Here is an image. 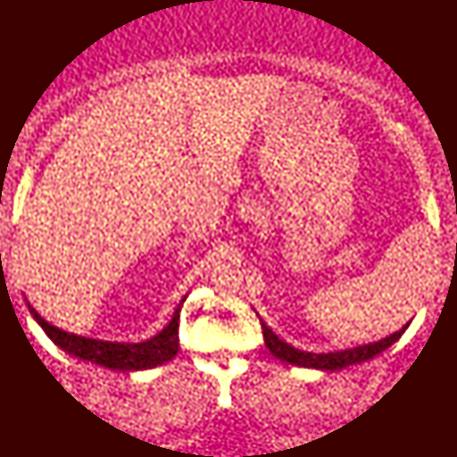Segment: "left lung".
<instances>
[{"mask_svg": "<svg viewBox=\"0 0 457 457\" xmlns=\"http://www.w3.org/2000/svg\"><path fill=\"white\" fill-rule=\"evenodd\" d=\"M262 320V319H259ZM409 327V322L401 331L388 335V337L379 339V342L373 344H365V345H356V348L350 350H339V352H327V354H316V352H303L299 348H293L291 344H287L285 339H280L271 328L265 325L262 320V328H263V339L268 350L280 361L291 362V365L297 367H308V369H320V371H337V369H345L350 365H358V362H365L369 358L378 356L379 352H384L386 348H390L392 344L398 342L405 328Z\"/></svg>", "mask_w": 457, "mask_h": 457, "instance_id": "left-lung-1", "label": "left lung"}]
</instances>
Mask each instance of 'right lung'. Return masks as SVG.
<instances>
[{
  "label": "right lung",
  "mask_w": 457,
  "mask_h": 457,
  "mask_svg": "<svg viewBox=\"0 0 457 457\" xmlns=\"http://www.w3.org/2000/svg\"><path fill=\"white\" fill-rule=\"evenodd\" d=\"M186 302V297L181 299V303L177 305L172 320L166 325L158 335H154L147 342L138 344H126V342H103V339H90L82 337V335L67 333L62 328L46 322L36 310L29 305L33 319L37 320V325L44 328V333L59 345L61 350H65L67 354L82 358V361H90L95 365L107 367V369H118V371H143V369H154L164 362L172 361L179 352V314H181V305Z\"/></svg>",
  "instance_id": "obj_1"
}]
</instances>
